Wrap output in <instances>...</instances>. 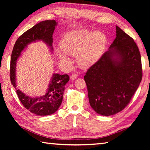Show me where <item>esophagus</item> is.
<instances>
[{"label": "esophagus", "instance_id": "34e87169", "mask_svg": "<svg viewBox=\"0 0 150 150\" xmlns=\"http://www.w3.org/2000/svg\"><path fill=\"white\" fill-rule=\"evenodd\" d=\"M78 77V75L77 74V73H73V74H72L71 75V77H70V79L71 80H75V79H77V77Z\"/></svg>", "mask_w": 150, "mask_h": 150}]
</instances>
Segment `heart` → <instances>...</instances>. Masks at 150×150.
Returning a JSON list of instances; mask_svg holds the SVG:
<instances>
[{"instance_id":"obj_1","label":"heart","mask_w":150,"mask_h":150,"mask_svg":"<svg viewBox=\"0 0 150 150\" xmlns=\"http://www.w3.org/2000/svg\"><path fill=\"white\" fill-rule=\"evenodd\" d=\"M106 42V37L98 31L93 33L87 30L70 31L60 42L63 52H58V56L61 61L69 63L70 60L66 54L77 55L78 64L82 68H87L99 60Z\"/></svg>"}]
</instances>
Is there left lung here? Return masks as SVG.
I'll return each mask as SVG.
<instances>
[{"instance_id":"8db88e82","label":"left lung","mask_w":150,"mask_h":150,"mask_svg":"<svg viewBox=\"0 0 150 150\" xmlns=\"http://www.w3.org/2000/svg\"><path fill=\"white\" fill-rule=\"evenodd\" d=\"M142 77L141 57L132 38L116 26V38L84 75L91 107L110 116L125 108Z\"/></svg>"}]
</instances>
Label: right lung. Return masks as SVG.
Segmentation results:
<instances>
[{"mask_svg":"<svg viewBox=\"0 0 150 150\" xmlns=\"http://www.w3.org/2000/svg\"><path fill=\"white\" fill-rule=\"evenodd\" d=\"M57 25V22L55 20L44 21L35 25L18 37L11 57L10 81L17 90L19 100L30 112L40 116L50 115L59 109L62 101L65 85L69 81V77L67 74L54 73L45 95L36 97H29L16 88V63L22 51L31 42L42 40L53 51V34Z\"/></svg>","mask_w":150,"mask_h":150,"instance_id":"1","label":"right lung"}]
</instances>
